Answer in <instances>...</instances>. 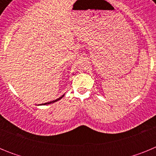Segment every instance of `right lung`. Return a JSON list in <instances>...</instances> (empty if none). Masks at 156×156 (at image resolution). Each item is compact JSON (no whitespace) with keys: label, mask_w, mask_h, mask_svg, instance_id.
<instances>
[{"label":"right lung","mask_w":156,"mask_h":156,"mask_svg":"<svg viewBox=\"0 0 156 156\" xmlns=\"http://www.w3.org/2000/svg\"><path fill=\"white\" fill-rule=\"evenodd\" d=\"M64 96H65V94H64L62 95V96H61V97H60V98H58L55 99V100L51 101H49V102L44 103V104H40V105H49V104H51V103H55V102H56V101H59V100H60V99H62V98L64 97Z\"/></svg>","instance_id":"obj_1"}]
</instances>
